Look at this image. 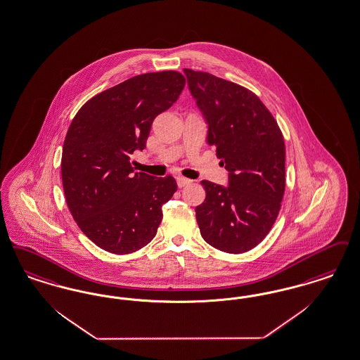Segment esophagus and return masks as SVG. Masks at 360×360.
I'll list each match as a JSON object with an SVG mask.
<instances>
[{
    "instance_id": "34e87169",
    "label": "esophagus",
    "mask_w": 360,
    "mask_h": 360,
    "mask_svg": "<svg viewBox=\"0 0 360 360\" xmlns=\"http://www.w3.org/2000/svg\"><path fill=\"white\" fill-rule=\"evenodd\" d=\"M190 184H191L190 179L184 178V176H176V185H178V187L187 186V185H190Z\"/></svg>"
}]
</instances>
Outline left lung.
I'll use <instances>...</instances> for the list:
<instances>
[{
    "mask_svg": "<svg viewBox=\"0 0 360 360\" xmlns=\"http://www.w3.org/2000/svg\"><path fill=\"white\" fill-rule=\"evenodd\" d=\"M187 86L207 124L206 142L228 170V186L202 181L195 207L203 240L244 253L274 226L285 190V144L272 114L249 89L185 68Z\"/></svg>",
    "mask_w": 360,
    "mask_h": 360,
    "instance_id": "8db88e82",
    "label": "left lung"
}]
</instances>
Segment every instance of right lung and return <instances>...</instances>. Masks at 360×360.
Returning <instances> with one entry per match:
<instances>
[{
	"label": "right lung",
	"instance_id": "obj_1",
	"mask_svg": "<svg viewBox=\"0 0 360 360\" xmlns=\"http://www.w3.org/2000/svg\"><path fill=\"white\" fill-rule=\"evenodd\" d=\"M184 86L185 77L175 71L138 75L94 96L73 117L61 158L65 200L77 226L110 253L148 244L162 205L176 191L170 175L134 173L129 157L143 150L154 119Z\"/></svg>",
	"mask_w": 360,
	"mask_h": 360
}]
</instances>
